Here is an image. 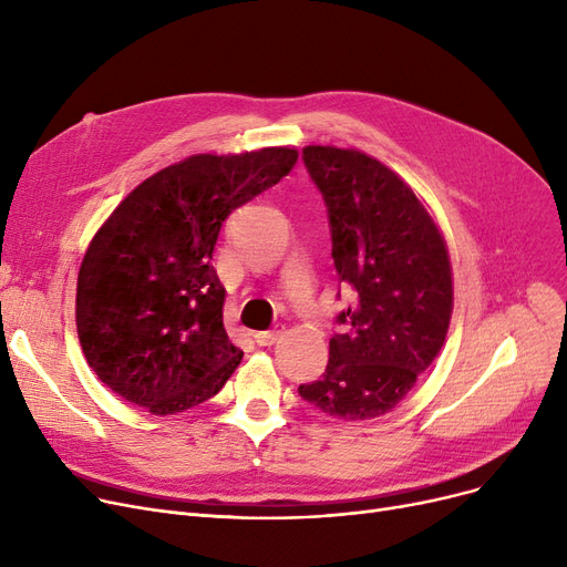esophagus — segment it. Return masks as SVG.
<instances>
[{
    "label": "esophagus",
    "instance_id": "obj_1",
    "mask_svg": "<svg viewBox=\"0 0 567 567\" xmlns=\"http://www.w3.org/2000/svg\"><path fill=\"white\" fill-rule=\"evenodd\" d=\"M282 333H285V326H276V329H271V331L255 333V342L259 347H271V344H276L282 338Z\"/></svg>",
    "mask_w": 567,
    "mask_h": 567
}]
</instances>
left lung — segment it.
<instances>
[{
    "instance_id": "obj_1",
    "label": "left lung",
    "mask_w": 567,
    "mask_h": 567,
    "mask_svg": "<svg viewBox=\"0 0 567 567\" xmlns=\"http://www.w3.org/2000/svg\"><path fill=\"white\" fill-rule=\"evenodd\" d=\"M329 212L333 261L353 306L338 315L321 379L299 395L344 421L389 413L436 359L453 315L449 248L421 199L377 158L306 146Z\"/></svg>"
}]
</instances>
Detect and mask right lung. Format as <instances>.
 Segmentation results:
<instances>
[{
  "instance_id": "obj_1",
  "label": "right lung",
  "mask_w": 567,
  "mask_h": 567,
  "mask_svg": "<svg viewBox=\"0 0 567 567\" xmlns=\"http://www.w3.org/2000/svg\"><path fill=\"white\" fill-rule=\"evenodd\" d=\"M296 161L287 146L190 156L114 208L82 259L75 321L89 368L116 395L167 415L223 389L244 351L223 323L220 229Z\"/></svg>"
}]
</instances>
